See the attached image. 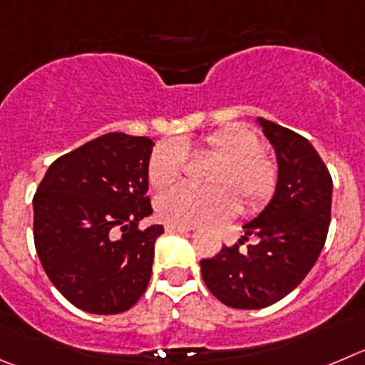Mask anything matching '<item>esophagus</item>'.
Returning <instances> with one entry per match:
<instances>
[{
    "instance_id": "34e87169",
    "label": "esophagus",
    "mask_w": 365,
    "mask_h": 365,
    "mask_svg": "<svg viewBox=\"0 0 365 365\" xmlns=\"http://www.w3.org/2000/svg\"><path fill=\"white\" fill-rule=\"evenodd\" d=\"M165 230H167V232H190L192 229H190V227H183V225L167 223Z\"/></svg>"
}]
</instances>
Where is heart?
<instances>
[{
  "instance_id": "b5f03b06",
  "label": "heart",
  "mask_w": 365,
  "mask_h": 365,
  "mask_svg": "<svg viewBox=\"0 0 365 365\" xmlns=\"http://www.w3.org/2000/svg\"><path fill=\"white\" fill-rule=\"evenodd\" d=\"M189 145L162 140L148 162L149 183L156 189L173 185L182 176ZM194 153L217 156L209 175L214 187L198 189L176 185L156 198L163 221L183 227H207L229 221L241 209L257 212L268 205L277 189L279 171L274 160L261 151V138L245 124H229L203 138Z\"/></svg>"
}]
</instances>
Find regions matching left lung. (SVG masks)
<instances>
[{
	"label": "left lung",
	"mask_w": 365,
	"mask_h": 365,
	"mask_svg": "<svg viewBox=\"0 0 365 365\" xmlns=\"http://www.w3.org/2000/svg\"><path fill=\"white\" fill-rule=\"evenodd\" d=\"M257 122L277 156L274 198L243 225L240 243L200 263L214 297L237 309L267 308L295 290L319 259L331 217L333 182L315 148L292 129ZM248 235L258 243L241 251Z\"/></svg>",
	"instance_id": "obj_1"
}]
</instances>
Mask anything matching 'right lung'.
<instances>
[{
  "mask_svg": "<svg viewBox=\"0 0 365 365\" xmlns=\"http://www.w3.org/2000/svg\"><path fill=\"white\" fill-rule=\"evenodd\" d=\"M148 136L108 133L59 156L34 196V243L44 272L73 306L95 315L131 308L151 279L162 225L151 216Z\"/></svg>",
  "mask_w": 365,
  "mask_h": 365,
  "instance_id": "right-lung-1",
  "label": "right lung"
}]
</instances>
